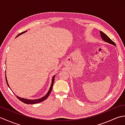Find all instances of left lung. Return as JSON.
Listing matches in <instances>:
<instances>
[{"label":"left lung","mask_w":125,"mask_h":125,"mask_svg":"<svg viewBox=\"0 0 125 125\" xmlns=\"http://www.w3.org/2000/svg\"><path fill=\"white\" fill-rule=\"evenodd\" d=\"M100 36H101V37H102V38L104 41H105V42H107V43L112 44L113 45V46H115V42H114L110 38H108V37L104 33L102 32V31H100Z\"/></svg>","instance_id":"8db88e82"}]
</instances>
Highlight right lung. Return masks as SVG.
Here are the masks:
<instances>
[{
    "label": "right lung",
    "mask_w": 125,
    "mask_h": 125,
    "mask_svg": "<svg viewBox=\"0 0 125 125\" xmlns=\"http://www.w3.org/2000/svg\"><path fill=\"white\" fill-rule=\"evenodd\" d=\"M26 31H23V32H22V33L19 34L18 35H17V37H18V36H19L20 35H21V34H23L24 33L26 32ZM17 37H16V38H17ZM55 76V75H54V76L52 77V84H51V86H50V89H49V90L47 94L46 95H45L44 97H42V98H40V99H34V100H31V99H25V98H21V97H18V96H17V98H18V99H19L20 101H21L22 102L24 103H25V104H34L39 103H40V102H42V101H43V100H46V99H47V97H48V95H49V94H50V92H51L53 84H54ZM5 78H6V83H7V85H8V86H9V87H10V86H9V84H8L7 81V78H6V73H5Z\"/></svg>",
    "instance_id": "1"
}]
</instances>
